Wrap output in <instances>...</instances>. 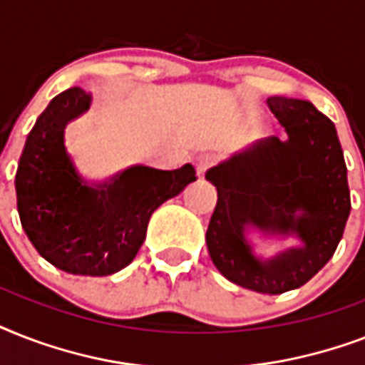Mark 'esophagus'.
Returning <instances> with one entry per match:
<instances>
[{
  "instance_id": "1",
  "label": "esophagus",
  "mask_w": 365,
  "mask_h": 365,
  "mask_svg": "<svg viewBox=\"0 0 365 365\" xmlns=\"http://www.w3.org/2000/svg\"><path fill=\"white\" fill-rule=\"evenodd\" d=\"M193 165H195V170H197V176L205 178L206 170L216 165V157H214L212 153H202L199 155V157H195Z\"/></svg>"
}]
</instances>
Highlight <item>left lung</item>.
I'll return each instance as SVG.
<instances>
[{"label": "left lung", "instance_id": "1", "mask_svg": "<svg viewBox=\"0 0 365 365\" xmlns=\"http://www.w3.org/2000/svg\"><path fill=\"white\" fill-rule=\"evenodd\" d=\"M267 106L288 136L259 140L206 172L217 189L206 246L227 280L278 295L307 284L331 259L351 191L334 123L307 100L271 96ZM250 232L294 244L263 258Z\"/></svg>", "mask_w": 365, "mask_h": 365}]
</instances>
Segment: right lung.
Listing matches in <instances>:
<instances>
[{
  "instance_id": "1",
  "label": "right lung",
  "mask_w": 365,
  "mask_h": 365,
  "mask_svg": "<svg viewBox=\"0 0 365 365\" xmlns=\"http://www.w3.org/2000/svg\"><path fill=\"white\" fill-rule=\"evenodd\" d=\"M91 100L79 87L51 100L28 134L14 187L22 229L48 263L71 274L108 277L136 257L151 214L197 176L191 165H138L108 182L87 180L66 149L64 128Z\"/></svg>"
}]
</instances>
